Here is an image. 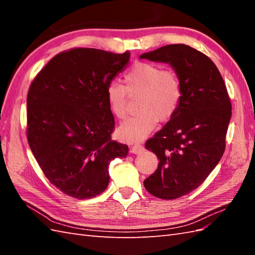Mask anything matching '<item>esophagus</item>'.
<instances>
[{"mask_svg": "<svg viewBox=\"0 0 255 255\" xmlns=\"http://www.w3.org/2000/svg\"><path fill=\"white\" fill-rule=\"evenodd\" d=\"M143 151H144V147L142 144H139V143L133 144L132 148H131V152L133 154H140V153H142Z\"/></svg>", "mask_w": 255, "mask_h": 255, "instance_id": "esophagus-1", "label": "esophagus"}]
</instances>
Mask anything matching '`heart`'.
<instances>
[{
	"label": "heart",
	"mask_w": 255,
	"mask_h": 255,
	"mask_svg": "<svg viewBox=\"0 0 255 255\" xmlns=\"http://www.w3.org/2000/svg\"><path fill=\"white\" fill-rule=\"evenodd\" d=\"M124 86L111 82L106 88V101L112 114L118 119L127 115L129 94L141 93L139 113L117 128V137L123 141L137 142L147 138L158 122H167L180 107L183 90L178 74L171 69H162L151 62H136L125 74Z\"/></svg>",
	"instance_id": "obj_1"
}]
</instances>
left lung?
Returning <instances> with one entry per match:
<instances>
[{
    "mask_svg": "<svg viewBox=\"0 0 255 255\" xmlns=\"http://www.w3.org/2000/svg\"><path fill=\"white\" fill-rule=\"evenodd\" d=\"M140 59L169 63L182 82L176 114L145 142L160 160L143 181L145 189L158 198L175 199L196 189L223 156L230 99L216 64L187 45L163 46Z\"/></svg>",
    "mask_w": 255,
    "mask_h": 255,
    "instance_id": "left-lung-1",
    "label": "left lung"
}]
</instances>
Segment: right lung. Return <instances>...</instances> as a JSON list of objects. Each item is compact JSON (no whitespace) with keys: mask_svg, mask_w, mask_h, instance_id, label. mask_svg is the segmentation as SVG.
I'll return each instance as SVG.
<instances>
[{"mask_svg":"<svg viewBox=\"0 0 255 255\" xmlns=\"http://www.w3.org/2000/svg\"><path fill=\"white\" fill-rule=\"evenodd\" d=\"M130 52L74 48L58 53L36 75L27 94V139L46 177L68 196L95 197L110 183L108 165L125 158L112 140L115 119L106 88Z\"/></svg>","mask_w":255,"mask_h":255,"instance_id":"obj_1","label":"right lung"}]
</instances>
